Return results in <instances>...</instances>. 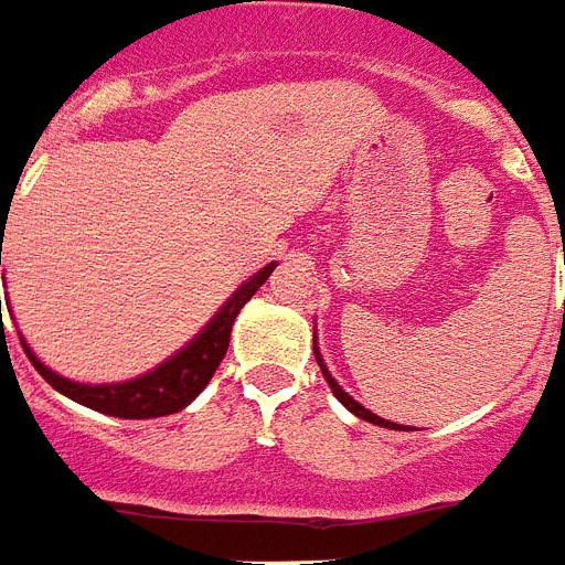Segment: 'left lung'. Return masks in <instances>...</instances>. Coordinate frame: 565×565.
Listing matches in <instances>:
<instances>
[{"label": "left lung", "mask_w": 565, "mask_h": 565, "mask_svg": "<svg viewBox=\"0 0 565 565\" xmlns=\"http://www.w3.org/2000/svg\"><path fill=\"white\" fill-rule=\"evenodd\" d=\"M313 356H317V364H319V371H322V376H326V382L331 384V391H333V396L339 398V402L344 404V407H348V411L351 413H356L359 418H364V422H371V424H379V427H391V430H407V427H402V424H393V422H384V418H379L376 413H371V411H364L362 404L359 402H353L351 396H348V393L342 391V387H339L337 382H333L331 379V373H328V367H326V362H322V356H319V351L317 348H313Z\"/></svg>", "instance_id": "8db88e82"}]
</instances>
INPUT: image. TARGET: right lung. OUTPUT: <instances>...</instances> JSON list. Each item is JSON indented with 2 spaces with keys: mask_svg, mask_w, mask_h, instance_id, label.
Returning <instances> with one entry per match:
<instances>
[{
  "mask_svg": "<svg viewBox=\"0 0 565 565\" xmlns=\"http://www.w3.org/2000/svg\"><path fill=\"white\" fill-rule=\"evenodd\" d=\"M0 266H2V248H0ZM274 271V263L266 266L263 271L254 274L246 286H239L232 294L226 306L221 308V313L206 326V331L198 333L194 342H189L178 356H172L169 362H163L161 367H154L152 373L141 379H132V382L124 384H76L67 382V379L56 376L53 371H47L42 362H39L30 348H22L28 353V359L33 362L39 373H42L44 382L50 387H56L58 393H64L73 402L84 404V407H93V411L104 413V416H118V418H158L169 416V413L183 411L189 402H192L198 393L209 384V379L214 376L217 364L223 362L228 351V337H232V326L237 319L239 308L246 306L248 299L254 297L263 282L268 279V274ZM2 313V311H0Z\"/></svg>",
  "mask_w": 565,
  "mask_h": 565,
  "instance_id": "right-lung-1",
  "label": "right lung"
}]
</instances>
